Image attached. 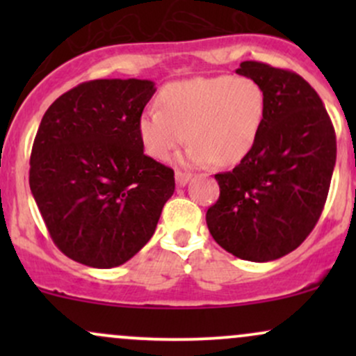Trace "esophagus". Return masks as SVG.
Segmentation results:
<instances>
[{
    "mask_svg": "<svg viewBox=\"0 0 356 356\" xmlns=\"http://www.w3.org/2000/svg\"><path fill=\"white\" fill-rule=\"evenodd\" d=\"M189 181H191V174L182 172V170H177V172H175V184H177L179 187H184Z\"/></svg>",
    "mask_w": 356,
    "mask_h": 356,
    "instance_id": "esophagus-1",
    "label": "esophagus"
}]
</instances>
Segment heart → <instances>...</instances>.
Listing matches in <instances>:
<instances>
[{
	"instance_id": "b5f03b06",
	"label": "heart",
	"mask_w": 356,
	"mask_h": 356,
	"mask_svg": "<svg viewBox=\"0 0 356 356\" xmlns=\"http://www.w3.org/2000/svg\"><path fill=\"white\" fill-rule=\"evenodd\" d=\"M159 110H145L138 137L150 157L167 161L187 138L186 161L192 165L238 164L254 145L264 118V95L249 79L179 80L157 97Z\"/></svg>"
}]
</instances>
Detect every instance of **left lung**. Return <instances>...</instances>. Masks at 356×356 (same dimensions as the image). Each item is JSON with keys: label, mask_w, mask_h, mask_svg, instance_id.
Masks as SVG:
<instances>
[{"label": "left lung", "mask_w": 356, "mask_h": 356, "mask_svg": "<svg viewBox=\"0 0 356 356\" xmlns=\"http://www.w3.org/2000/svg\"><path fill=\"white\" fill-rule=\"evenodd\" d=\"M259 85L264 118L249 154L216 174L219 199L206 222L220 248L268 263L295 251L320 219L337 162V137L314 88L259 61L236 70Z\"/></svg>", "instance_id": "left-lung-1"}]
</instances>
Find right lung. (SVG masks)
I'll return each mask as SVG.
<instances>
[{
  "label": "right lung",
  "instance_id": "1",
  "mask_svg": "<svg viewBox=\"0 0 356 356\" xmlns=\"http://www.w3.org/2000/svg\"><path fill=\"white\" fill-rule=\"evenodd\" d=\"M155 83H81L44 112L30 189L53 243L90 268L120 266L149 243L175 189L174 170L144 154L137 122Z\"/></svg>",
  "mask_w": 356,
  "mask_h": 356
}]
</instances>
